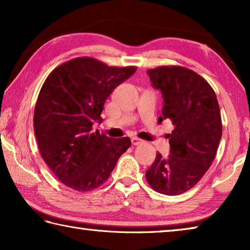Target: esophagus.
<instances>
[{"label":"esophagus","instance_id":"obj_1","mask_svg":"<svg viewBox=\"0 0 250 250\" xmlns=\"http://www.w3.org/2000/svg\"><path fill=\"white\" fill-rule=\"evenodd\" d=\"M131 142H132L133 146H139V145H141L143 141L141 140V139H139L137 137H133V138H131Z\"/></svg>","mask_w":250,"mask_h":250}]
</instances>
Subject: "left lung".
I'll return each instance as SVG.
<instances>
[{
	"mask_svg": "<svg viewBox=\"0 0 250 250\" xmlns=\"http://www.w3.org/2000/svg\"><path fill=\"white\" fill-rule=\"evenodd\" d=\"M146 74L163 97L158 122L171 121L174 129L167 134L170 154H156L146 177L154 191L177 195L192 188L215 158L222 138L218 101L208 83L191 69L162 66Z\"/></svg>",
	"mask_w": 250,
	"mask_h": 250,
	"instance_id": "1",
	"label": "left lung"
}]
</instances>
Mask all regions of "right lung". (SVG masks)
I'll return each instance as SVG.
<instances>
[{
  "label": "right lung",
  "instance_id": "right-lung-1",
  "mask_svg": "<svg viewBox=\"0 0 250 250\" xmlns=\"http://www.w3.org/2000/svg\"><path fill=\"white\" fill-rule=\"evenodd\" d=\"M135 70L79 57L46 78L34 111V131L46 164L68 188L86 192L103 185L130 147L128 137L110 139L91 130L95 121H103L110 94Z\"/></svg>",
  "mask_w": 250,
  "mask_h": 250
}]
</instances>
